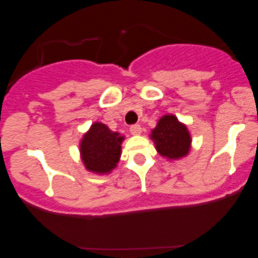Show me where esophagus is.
I'll return each mask as SVG.
<instances>
[{
	"label": "esophagus",
	"mask_w": 258,
	"mask_h": 258,
	"mask_svg": "<svg viewBox=\"0 0 258 258\" xmlns=\"http://www.w3.org/2000/svg\"><path fill=\"white\" fill-rule=\"evenodd\" d=\"M130 132H131L132 135H135V136L141 135L142 127L139 126V125H137V123H136V125H132L131 127H130Z\"/></svg>",
	"instance_id": "obj_1"
}]
</instances>
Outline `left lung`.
Listing matches in <instances>:
<instances>
[{
    "label": "left lung",
    "mask_w": 258,
    "mask_h": 258,
    "mask_svg": "<svg viewBox=\"0 0 258 258\" xmlns=\"http://www.w3.org/2000/svg\"><path fill=\"white\" fill-rule=\"evenodd\" d=\"M150 137L155 142L160 155L168 159L185 156L190 148V136L184 125L178 122L173 115H165L159 120Z\"/></svg>",
    "instance_id": "8db88e82"
}]
</instances>
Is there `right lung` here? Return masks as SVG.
I'll list each match as a JSON object with an SVG mask.
<instances>
[{
	"label": "right lung",
	"instance_id": "right-lung-1",
	"mask_svg": "<svg viewBox=\"0 0 258 258\" xmlns=\"http://www.w3.org/2000/svg\"><path fill=\"white\" fill-rule=\"evenodd\" d=\"M123 137L104 123L94 122L81 141V156L86 168L96 173L110 172L119 162Z\"/></svg>",
	"mask_w": 258,
	"mask_h": 258
}]
</instances>
